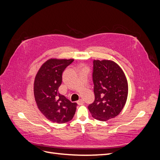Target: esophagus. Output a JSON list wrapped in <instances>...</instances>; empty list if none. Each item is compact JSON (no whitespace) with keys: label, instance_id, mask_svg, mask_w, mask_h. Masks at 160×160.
Masks as SVG:
<instances>
[{"label":"esophagus","instance_id":"34e87169","mask_svg":"<svg viewBox=\"0 0 160 160\" xmlns=\"http://www.w3.org/2000/svg\"><path fill=\"white\" fill-rule=\"evenodd\" d=\"M77 104L78 105H83V103H84V101H83V99H79L78 101H77Z\"/></svg>","mask_w":160,"mask_h":160}]
</instances>
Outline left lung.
Here are the masks:
<instances>
[{"label":"left lung","mask_w":160,"mask_h":160,"mask_svg":"<svg viewBox=\"0 0 160 160\" xmlns=\"http://www.w3.org/2000/svg\"><path fill=\"white\" fill-rule=\"evenodd\" d=\"M94 102L88 109L93 118L105 122L118 116L128 95V83L121 67L111 60H94Z\"/></svg>","instance_id":"8db88e82"}]
</instances>
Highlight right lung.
I'll use <instances>...</instances> for the list:
<instances>
[{"instance_id": "obj_1", "label": "right lung", "mask_w": 160, "mask_h": 160, "mask_svg": "<svg viewBox=\"0 0 160 160\" xmlns=\"http://www.w3.org/2000/svg\"><path fill=\"white\" fill-rule=\"evenodd\" d=\"M73 60L51 58L41 66L35 77L33 92L37 108L52 122H68L75 113L77 104L59 93L62 72Z\"/></svg>"}]
</instances>
